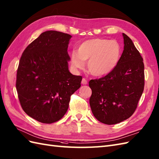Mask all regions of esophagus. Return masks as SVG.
Masks as SVG:
<instances>
[{
    "instance_id": "esophagus-1",
    "label": "esophagus",
    "mask_w": 159,
    "mask_h": 159,
    "mask_svg": "<svg viewBox=\"0 0 159 159\" xmlns=\"http://www.w3.org/2000/svg\"><path fill=\"white\" fill-rule=\"evenodd\" d=\"M81 83H82L83 84H87V80L86 79L83 78L82 79V81H81Z\"/></svg>"
}]
</instances>
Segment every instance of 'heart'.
<instances>
[{
  "instance_id": "1",
  "label": "heart",
  "mask_w": 159,
  "mask_h": 159,
  "mask_svg": "<svg viewBox=\"0 0 159 159\" xmlns=\"http://www.w3.org/2000/svg\"><path fill=\"white\" fill-rule=\"evenodd\" d=\"M121 49L116 40L93 38L84 41L78 48V52L70 54V62L73 68L82 69L84 61L87 68L93 76H101L111 72L120 60Z\"/></svg>"
}]
</instances>
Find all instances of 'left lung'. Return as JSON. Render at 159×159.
<instances>
[{
  "label": "left lung",
  "mask_w": 159,
  "mask_h": 159,
  "mask_svg": "<svg viewBox=\"0 0 159 159\" xmlns=\"http://www.w3.org/2000/svg\"><path fill=\"white\" fill-rule=\"evenodd\" d=\"M118 64L111 72L99 79L91 80V111L101 123L112 125L128 119L137 107L144 91L143 58L127 35Z\"/></svg>",
  "instance_id": "8db88e82"
}]
</instances>
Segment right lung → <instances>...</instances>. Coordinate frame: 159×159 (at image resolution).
Wrapping results in <instances>:
<instances>
[{"mask_svg":"<svg viewBox=\"0 0 159 159\" xmlns=\"http://www.w3.org/2000/svg\"><path fill=\"white\" fill-rule=\"evenodd\" d=\"M72 36L46 31L23 52L16 88L21 107L43 124L60 120L66 113L70 96L80 87L82 76L68 70V47Z\"/></svg>","mask_w":159,"mask_h":159,"instance_id":"1","label":"right lung"}]
</instances>
